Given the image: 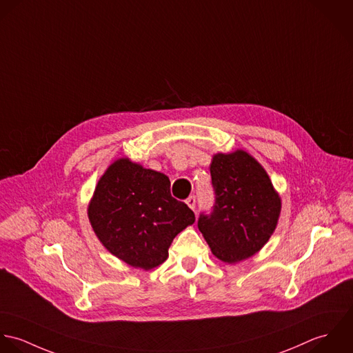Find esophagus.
<instances>
[{
  "mask_svg": "<svg viewBox=\"0 0 353 353\" xmlns=\"http://www.w3.org/2000/svg\"><path fill=\"white\" fill-rule=\"evenodd\" d=\"M185 203L188 205V208H190L191 210H195V208H196V199H195V196H190V198L185 201Z\"/></svg>",
  "mask_w": 353,
  "mask_h": 353,
  "instance_id": "obj_1",
  "label": "esophagus"
}]
</instances>
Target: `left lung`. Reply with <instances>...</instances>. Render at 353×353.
<instances>
[{
    "mask_svg": "<svg viewBox=\"0 0 353 353\" xmlns=\"http://www.w3.org/2000/svg\"><path fill=\"white\" fill-rule=\"evenodd\" d=\"M215 205L201 215L198 228L212 255L237 263L259 252L274 233L281 214V198L265 168L247 151L212 155Z\"/></svg>",
    "mask_w": 353,
    "mask_h": 353,
    "instance_id": "8db88e82",
    "label": "left lung"
}]
</instances>
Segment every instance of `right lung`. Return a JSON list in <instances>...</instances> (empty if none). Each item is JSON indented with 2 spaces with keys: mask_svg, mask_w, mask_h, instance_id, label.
<instances>
[{
  "mask_svg": "<svg viewBox=\"0 0 353 353\" xmlns=\"http://www.w3.org/2000/svg\"><path fill=\"white\" fill-rule=\"evenodd\" d=\"M87 215L112 255L145 272L163 263L173 239L195 222L194 212L170 195L166 174L125 157L98 180Z\"/></svg>",
  "mask_w": 353,
  "mask_h": 353,
  "instance_id": "add662e5",
  "label": "right lung"
}]
</instances>
